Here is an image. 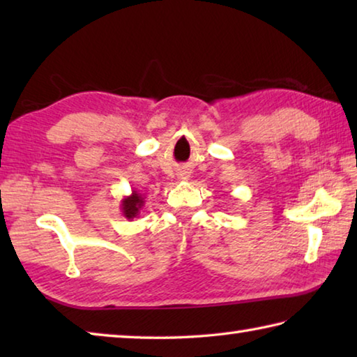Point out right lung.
Segmentation results:
<instances>
[{
	"label": "right lung",
	"instance_id": "1",
	"mask_svg": "<svg viewBox=\"0 0 357 357\" xmlns=\"http://www.w3.org/2000/svg\"><path fill=\"white\" fill-rule=\"evenodd\" d=\"M143 206H144V197L137 190H132L130 195L124 197L123 200H121V211H123V215L126 219L129 220H132L134 217L140 214V209Z\"/></svg>",
	"mask_w": 357,
	"mask_h": 357
}]
</instances>
